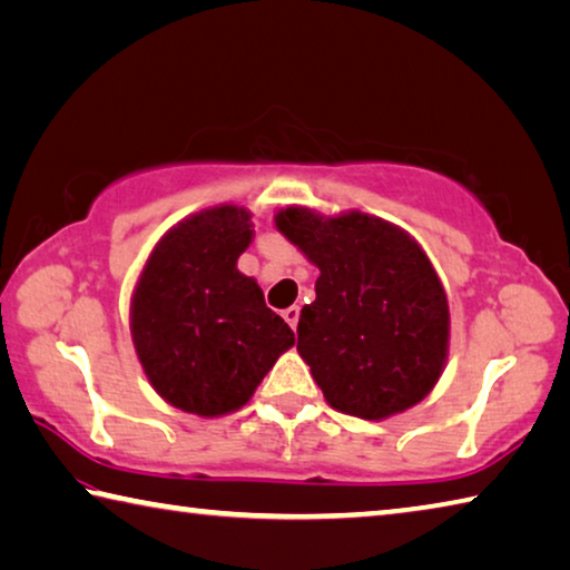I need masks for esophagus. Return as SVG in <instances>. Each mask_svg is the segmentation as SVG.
<instances>
[{"instance_id":"esophagus-1","label":"esophagus","mask_w":570,"mask_h":570,"mask_svg":"<svg viewBox=\"0 0 570 570\" xmlns=\"http://www.w3.org/2000/svg\"><path fill=\"white\" fill-rule=\"evenodd\" d=\"M282 316L286 320V324L292 326V330H296V324H298V306H288V308H284Z\"/></svg>"}]
</instances>
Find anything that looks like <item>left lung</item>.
I'll list each match as a JSON object with an SVG mask.
<instances>
[{
  "instance_id": "left-lung-1",
  "label": "left lung",
  "mask_w": 570,
  "mask_h": 570,
  "mask_svg": "<svg viewBox=\"0 0 570 570\" xmlns=\"http://www.w3.org/2000/svg\"><path fill=\"white\" fill-rule=\"evenodd\" d=\"M274 224L320 268L296 352L324 400L380 422L428 397L445 372L450 306L417 240L362 210L322 216L288 206Z\"/></svg>"
}]
</instances>
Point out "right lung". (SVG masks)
Returning a JSON list of instances; mask_svg holds the SVG:
<instances>
[{
    "label": "right lung",
    "mask_w": 570,
    "mask_h": 570,
    "mask_svg": "<svg viewBox=\"0 0 570 570\" xmlns=\"http://www.w3.org/2000/svg\"><path fill=\"white\" fill-rule=\"evenodd\" d=\"M250 210L220 204L178 220L153 246L130 298L138 362L163 400L198 417L244 407L294 332L264 302L238 256Z\"/></svg>",
    "instance_id": "right-lung-1"
}]
</instances>
